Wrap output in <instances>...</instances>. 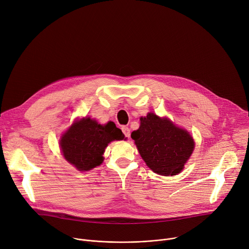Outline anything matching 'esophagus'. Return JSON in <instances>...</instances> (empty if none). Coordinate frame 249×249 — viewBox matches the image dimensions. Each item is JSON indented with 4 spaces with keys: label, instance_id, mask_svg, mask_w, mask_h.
<instances>
[{
    "label": "esophagus",
    "instance_id": "obj_1",
    "mask_svg": "<svg viewBox=\"0 0 249 249\" xmlns=\"http://www.w3.org/2000/svg\"><path fill=\"white\" fill-rule=\"evenodd\" d=\"M122 132H123V134L125 135V137H127V138L130 137V129H129L128 127L123 126V127H122Z\"/></svg>",
    "mask_w": 249,
    "mask_h": 249
}]
</instances>
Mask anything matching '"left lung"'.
I'll use <instances>...</instances> for the list:
<instances>
[{
  "label": "left lung",
  "instance_id": "obj_1",
  "mask_svg": "<svg viewBox=\"0 0 249 249\" xmlns=\"http://www.w3.org/2000/svg\"><path fill=\"white\" fill-rule=\"evenodd\" d=\"M140 120V128L132 132L131 138L142 159L158 174L168 176L179 173L194 150L190 134L155 113H149Z\"/></svg>",
  "mask_w": 249,
  "mask_h": 249
}]
</instances>
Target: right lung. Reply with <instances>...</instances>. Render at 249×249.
<instances>
[{"mask_svg":"<svg viewBox=\"0 0 249 249\" xmlns=\"http://www.w3.org/2000/svg\"><path fill=\"white\" fill-rule=\"evenodd\" d=\"M122 131L113 122L102 126L95 120L84 118L75 122L63 135L60 146L64 158L81 171L100 165L103 153L110 142L122 140Z\"/></svg>","mask_w":249,"mask_h":249,"instance_id":"obj_1","label":"right lung"}]
</instances>
